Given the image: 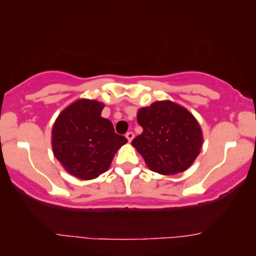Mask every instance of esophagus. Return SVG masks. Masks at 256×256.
I'll return each instance as SVG.
<instances>
[{
    "label": "esophagus",
    "mask_w": 256,
    "mask_h": 256,
    "mask_svg": "<svg viewBox=\"0 0 256 256\" xmlns=\"http://www.w3.org/2000/svg\"><path fill=\"white\" fill-rule=\"evenodd\" d=\"M125 137H126V138H128V142H131L132 140H134V132H132V131H130V132H128V134H125Z\"/></svg>",
    "instance_id": "1"
}]
</instances>
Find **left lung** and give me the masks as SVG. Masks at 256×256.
I'll return each instance as SVG.
<instances>
[{"mask_svg":"<svg viewBox=\"0 0 256 256\" xmlns=\"http://www.w3.org/2000/svg\"><path fill=\"white\" fill-rule=\"evenodd\" d=\"M143 132L132 146L152 172L174 175L188 169L199 155L202 134L196 119L184 107L172 101H156L138 110Z\"/></svg>","mask_w":256,"mask_h":256,"instance_id":"8db88e82","label":"left lung"}]
</instances>
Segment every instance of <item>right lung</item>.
I'll use <instances>...</instances> for the list:
<instances>
[{"label": "right lung", "mask_w": 256, "mask_h": 256, "mask_svg": "<svg viewBox=\"0 0 256 256\" xmlns=\"http://www.w3.org/2000/svg\"><path fill=\"white\" fill-rule=\"evenodd\" d=\"M104 104L81 100L62 110L52 128V150L64 169L81 180L108 170L113 156L128 142L102 118Z\"/></svg>", "instance_id": "1"}]
</instances>
